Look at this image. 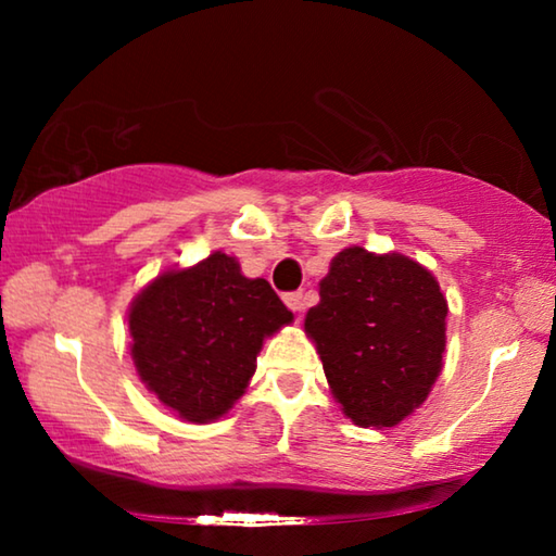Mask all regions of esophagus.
<instances>
[{
	"instance_id": "esophagus-1",
	"label": "esophagus",
	"mask_w": 556,
	"mask_h": 556,
	"mask_svg": "<svg viewBox=\"0 0 556 556\" xmlns=\"http://www.w3.org/2000/svg\"><path fill=\"white\" fill-rule=\"evenodd\" d=\"M285 304L291 308V312L301 314L306 308V296L304 291H289V294H285Z\"/></svg>"
}]
</instances>
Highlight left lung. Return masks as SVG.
<instances>
[{
    "instance_id": "1",
    "label": "left lung",
    "mask_w": 556,
    "mask_h": 556,
    "mask_svg": "<svg viewBox=\"0 0 556 556\" xmlns=\"http://www.w3.org/2000/svg\"><path fill=\"white\" fill-rule=\"evenodd\" d=\"M306 314L333 397L357 427H394L427 400L446 345V299L402 255L348 248Z\"/></svg>"
}]
</instances>
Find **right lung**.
Here are the masks:
<instances>
[{
    "mask_svg": "<svg viewBox=\"0 0 556 556\" xmlns=\"http://www.w3.org/2000/svg\"><path fill=\"white\" fill-rule=\"evenodd\" d=\"M291 321L265 279H248L215 252L186 271H166L129 312L131 361L168 409L186 421L218 419L248 388L265 336Z\"/></svg>",
    "mask_w": 556,
    "mask_h": 556,
    "instance_id": "add662e5",
    "label": "right lung"
}]
</instances>
